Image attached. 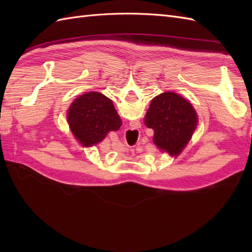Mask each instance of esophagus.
<instances>
[{
  "label": "esophagus",
  "mask_w": 252,
  "mask_h": 252,
  "mask_svg": "<svg viewBox=\"0 0 252 252\" xmlns=\"http://www.w3.org/2000/svg\"><path fill=\"white\" fill-rule=\"evenodd\" d=\"M131 131H135V130H131Z\"/></svg>",
  "instance_id": "esophagus-1"
}]
</instances>
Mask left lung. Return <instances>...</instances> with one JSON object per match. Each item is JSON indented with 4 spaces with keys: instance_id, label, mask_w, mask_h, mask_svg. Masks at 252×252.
<instances>
[{
    "instance_id": "1",
    "label": "left lung",
    "mask_w": 252,
    "mask_h": 252,
    "mask_svg": "<svg viewBox=\"0 0 252 252\" xmlns=\"http://www.w3.org/2000/svg\"><path fill=\"white\" fill-rule=\"evenodd\" d=\"M194 107L174 92L154 97L145 116V125L154 130L153 141L162 153L179 156L196 130Z\"/></svg>"
}]
</instances>
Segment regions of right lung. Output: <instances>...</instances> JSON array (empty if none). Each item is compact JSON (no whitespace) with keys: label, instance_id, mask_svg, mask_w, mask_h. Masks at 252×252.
<instances>
[{"label":"right lung","instance_id":"obj_1","mask_svg":"<svg viewBox=\"0 0 252 252\" xmlns=\"http://www.w3.org/2000/svg\"><path fill=\"white\" fill-rule=\"evenodd\" d=\"M69 127L84 147L97 145L110 131H118L121 119L110 98L98 92L85 93L72 101L67 112Z\"/></svg>","mask_w":252,"mask_h":252}]
</instances>
